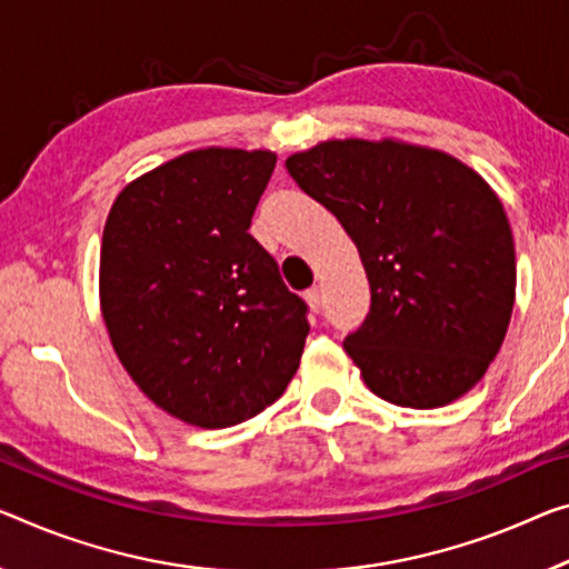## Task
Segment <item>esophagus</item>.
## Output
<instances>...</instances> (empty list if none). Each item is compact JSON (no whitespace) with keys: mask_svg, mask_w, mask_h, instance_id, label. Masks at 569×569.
Segmentation results:
<instances>
[{"mask_svg":"<svg viewBox=\"0 0 569 569\" xmlns=\"http://www.w3.org/2000/svg\"><path fill=\"white\" fill-rule=\"evenodd\" d=\"M305 300H308V305H310V310H312V312H320V308H322L320 287H310V290L305 292Z\"/></svg>","mask_w":569,"mask_h":569,"instance_id":"esophagus-1","label":"esophagus"}]
</instances>
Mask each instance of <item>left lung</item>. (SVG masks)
Returning <instances> with one entry per match:
<instances>
[{
	"label": "left lung",
	"mask_w": 569,
	"mask_h": 569,
	"mask_svg": "<svg viewBox=\"0 0 569 569\" xmlns=\"http://www.w3.org/2000/svg\"><path fill=\"white\" fill-rule=\"evenodd\" d=\"M361 254L371 310L343 348L376 397L450 405L483 379L517 295L501 200L456 157L395 139H330L287 157Z\"/></svg>",
	"instance_id": "obj_1"
}]
</instances>
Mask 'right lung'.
<instances>
[{
    "instance_id": "right-lung-1",
    "label": "right lung",
    "mask_w": 569,
    "mask_h": 569,
    "mask_svg": "<svg viewBox=\"0 0 569 569\" xmlns=\"http://www.w3.org/2000/svg\"><path fill=\"white\" fill-rule=\"evenodd\" d=\"M274 164L267 150L180 154L129 182L103 226L113 351L157 407L206 430L274 405L310 333L308 305L249 233Z\"/></svg>"
}]
</instances>
